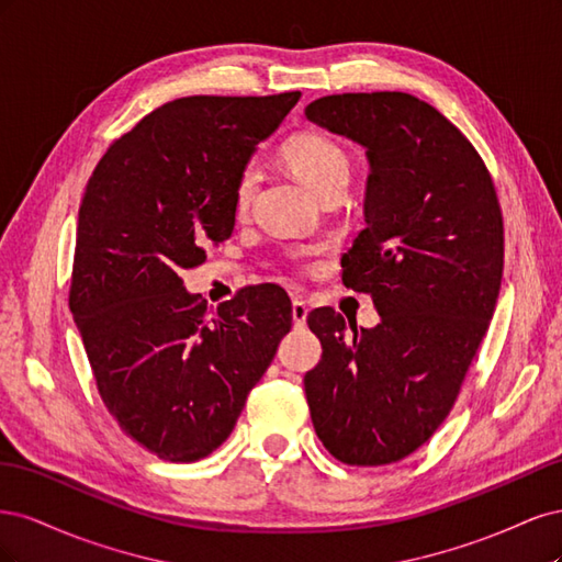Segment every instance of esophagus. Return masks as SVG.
I'll list each match as a JSON object with an SVG mask.
<instances>
[{
    "label": "esophagus",
    "mask_w": 562,
    "mask_h": 562,
    "mask_svg": "<svg viewBox=\"0 0 562 562\" xmlns=\"http://www.w3.org/2000/svg\"><path fill=\"white\" fill-rule=\"evenodd\" d=\"M310 316V304L304 300H293V323L295 326H304Z\"/></svg>",
    "instance_id": "esophagus-1"
}]
</instances>
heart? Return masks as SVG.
<instances>
[{
  "instance_id": "obj_1",
  "label": "heart",
  "mask_w": 562,
  "mask_h": 562,
  "mask_svg": "<svg viewBox=\"0 0 562 562\" xmlns=\"http://www.w3.org/2000/svg\"><path fill=\"white\" fill-rule=\"evenodd\" d=\"M281 159L318 196L330 190H345L351 171L349 151L330 135L318 131L291 135L281 145ZM258 168L252 164L241 168L239 178L234 182V211L239 215L248 213L255 192H258Z\"/></svg>"
}]
</instances>
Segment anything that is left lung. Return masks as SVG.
<instances>
[{"label": "left lung", "instance_id": "8db88e82", "mask_svg": "<svg viewBox=\"0 0 562 562\" xmlns=\"http://www.w3.org/2000/svg\"><path fill=\"white\" fill-rule=\"evenodd\" d=\"M310 122L366 147V229L342 281L375 302L356 328L335 310L307 316L321 361L304 375L316 436L351 467L415 452L450 415L495 314L504 223L495 184L464 133L401 91L318 98Z\"/></svg>", "mask_w": 562, "mask_h": 562}]
</instances>
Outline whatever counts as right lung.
<instances>
[{"label":"right lung","instance_id":"1","mask_svg":"<svg viewBox=\"0 0 562 562\" xmlns=\"http://www.w3.org/2000/svg\"><path fill=\"white\" fill-rule=\"evenodd\" d=\"M297 100L178 98L114 140L83 192L70 312L110 415L166 462L225 443L291 330L283 288H244L211 314L180 271L229 239L234 182Z\"/></svg>","mask_w":562,"mask_h":562}]
</instances>
